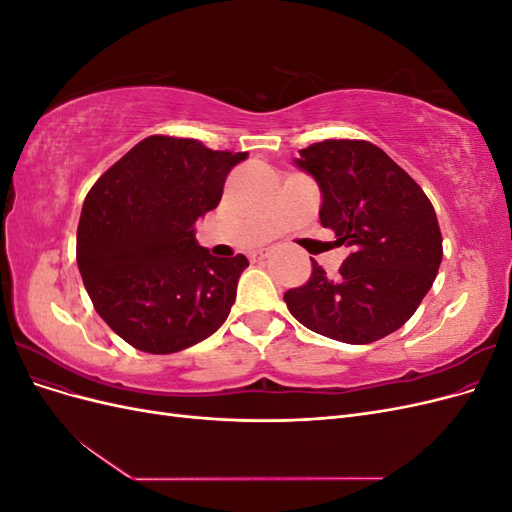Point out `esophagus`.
<instances>
[{
  "label": "esophagus",
  "instance_id": "34e87169",
  "mask_svg": "<svg viewBox=\"0 0 512 512\" xmlns=\"http://www.w3.org/2000/svg\"><path fill=\"white\" fill-rule=\"evenodd\" d=\"M265 258H267V252H254V254L250 256L252 262H260V260H265Z\"/></svg>",
  "mask_w": 512,
  "mask_h": 512
}]
</instances>
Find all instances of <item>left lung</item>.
Instances as JSON below:
<instances>
[{
    "instance_id": "8db88e82",
    "label": "left lung",
    "mask_w": 512,
    "mask_h": 512,
    "mask_svg": "<svg viewBox=\"0 0 512 512\" xmlns=\"http://www.w3.org/2000/svg\"><path fill=\"white\" fill-rule=\"evenodd\" d=\"M297 166L322 190L320 224L350 256L331 280L316 260L309 282L284 294L309 331L371 344L406 324L436 280L442 232L431 200L404 168L367 141L327 138Z\"/></svg>"
}]
</instances>
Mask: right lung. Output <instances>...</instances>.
Instances as JSON below:
<instances>
[{"instance_id": "obj_1", "label": "right lung", "mask_w": 512, "mask_h": 512, "mask_svg": "<svg viewBox=\"0 0 512 512\" xmlns=\"http://www.w3.org/2000/svg\"><path fill=\"white\" fill-rule=\"evenodd\" d=\"M245 158L196 138L153 134L89 190L76 262L100 318L136 350H185L228 318L250 262L211 256L194 226L218 207L230 168Z\"/></svg>"}]
</instances>
